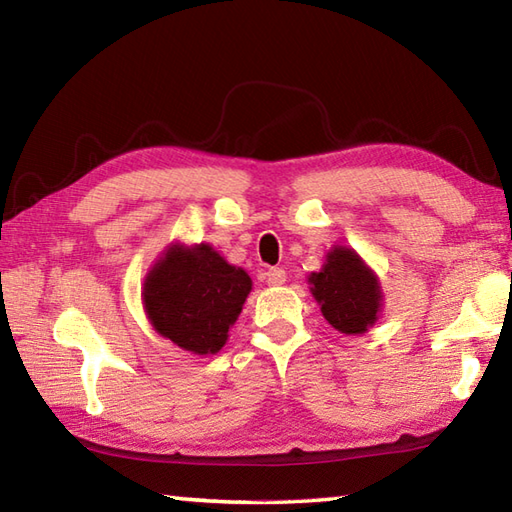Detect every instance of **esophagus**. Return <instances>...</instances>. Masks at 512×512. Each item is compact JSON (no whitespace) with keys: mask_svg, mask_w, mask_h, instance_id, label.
Wrapping results in <instances>:
<instances>
[{"mask_svg":"<svg viewBox=\"0 0 512 512\" xmlns=\"http://www.w3.org/2000/svg\"><path fill=\"white\" fill-rule=\"evenodd\" d=\"M286 281V270L284 268H270L266 273V284L268 286H281Z\"/></svg>","mask_w":512,"mask_h":512,"instance_id":"obj_1","label":"esophagus"}]
</instances>
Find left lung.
<instances>
[{
    "instance_id": "1",
    "label": "left lung",
    "mask_w": 512,
    "mask_h": 512,
    "mask_svg": "<svg viewBox=\"0 0 512 512\" xmlns=\"http://www.w3.org/2000/svg\"><path fill=\"white\" fill-rule=\"evenodd\" d=\"M310 284L332 328L343 334H363L374 325L380 308V286L354 250L334 248L321 273L310 275Z\"/></svg>"
}]
</instances>
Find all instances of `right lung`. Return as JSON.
Here are the masks:
<instances>
[{
	"mask_svg": "<svg viewBox=\"0 0 512 512\" xmlns=\"http://www.w3.org/2000/svg\"><path fill=\"white\" fill-rule=\"evenodd\" d=\"M250 277L211 246H173L145 279V310L156 332L184 350L215 354L242 312Z\"/></svg>",
	"mask_w": 512,
	"mask_h": 512,
	"instance_id": "1",
	"label": "right lung"
}]
</instances>
